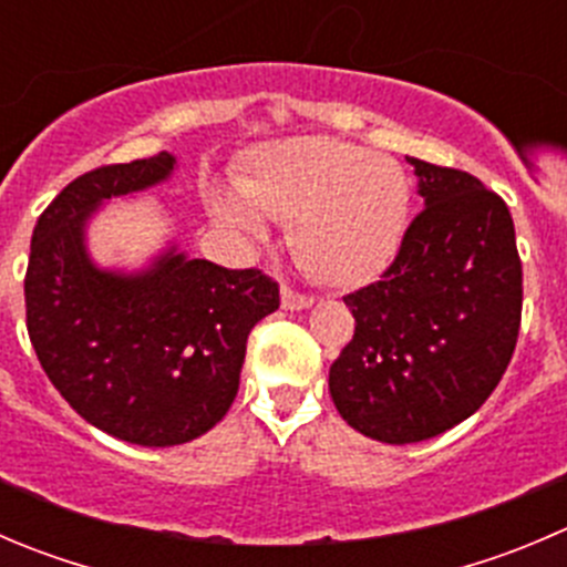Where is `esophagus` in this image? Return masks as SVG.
<instances>
[{
	"label": "esophagus",
	"instance_id": "esophagus-1",
	"mask_svg": "<svg viewBox=\"0 0 567 567\" xmlns=\"http://www.w3.org/2000/svg\"><path fill=\"white\" fill-rule=\"evenodd\" d=\"M316 305V299L307 293H296L293 288H282V310H307Z\"/></svg>",
	"mask_w": 567,
	"mask_h": 567
}]
</instances>
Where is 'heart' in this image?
Returning <instances> with one entry per match:
<instances>
[{"instance_id":"1","label":"heart","mask_w":567,"mask_h":567,"mask_svg":"<svg viewBox=\"0 0 567 567\" xmlns=\"http://www.w3.org/2000/svg\"><path fill=\"white\" fill-rule=\"evenodd\" d=\"M235 188L210 194L218 224L266 238L268 218L293 221L296 257L338 288L379 277L410 229L412 183L404 168L334 137L293 135L257 146Z\"/></svg>"}]
</instances>
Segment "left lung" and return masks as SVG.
I'll use <instances>...</instances> for the list:
<instances>
[{
  "instance_id": "8db88e82",
  "label": "left lung",
  "mask_w": 567,
  "mask_h": 567,
  "mask_svg": "<svg viewBox=\"0 0 567 567\" xmlns=\"http://www.w3.org/2000/svg\"><path fill=\"white\" fill-rule=\"evenodd\" d=\"M406 163L423 210L382 279L343 299L354 338L329 368L343 421L393 446L430 441L485 404L524 299L507 205L471 174Z\"/></svg>"
}]
</instances>
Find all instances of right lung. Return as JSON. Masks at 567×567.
I'll return each mask as SVG.
<instances>
[{"mask_svg": "<svg viewBox=\"0 0 567 567\" xmlns=\"http://www.w3.org/2000/svg\"><path fill=\"white\" fill-rule=\"evenodd\" d=\"M177 155L87 172L38 218L24 279L43 371L91 426L135 446L210 432L238 393L246 340L279 307L277 282L194 260L168 238L144 266H102L87 229L104 205L168 183Z\"/></svg>", "mask_w": 567, "mask_h": 567, "instance_id": "1", "label": "right lung"}]
</instances>
